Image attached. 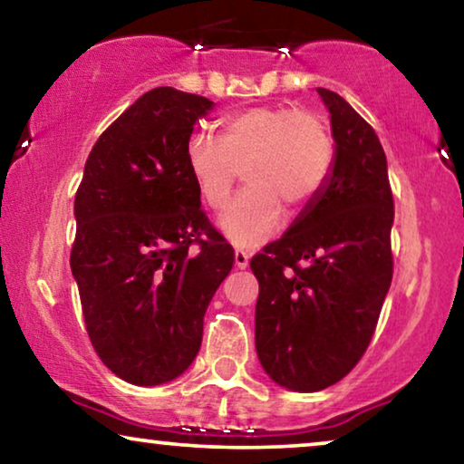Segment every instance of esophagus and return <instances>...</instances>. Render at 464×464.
Masks as SVG:
<instances>
[{
    "mask_svg": "<svg viewBox=\"0 0 464 464\" xmlns=\"http://www.w3.org/2000/svg\"><path fill=\"white\" fill-rule=\"evenodd\" d=\"M233 258H236V267H237V269H246V267H248V261H250L248 252L236 250V255H233Z\"/></svg>",
    "mask_w": 464,
    "mask_h": 464,
    "instance_id": "1",
    "label": "esophagus"
}]
</instances>
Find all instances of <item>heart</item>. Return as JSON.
<instances>
[{
	"mask_svg": "<svg viewBox=\"0 0 464 464\" xmlns=\"http://www.w3.org/2000/svg\"><path fill=\"white\" fill-rule=\"evenodd\" d=\"M184 157L197 193L212 209L227 206L242 171L248 187L220 216L218 227L239 248H256L282 227V206L296 212L324 188L335 141L316 112L256 106L225 116L218 140L195 133Z\"/></svg>",
	"mask_w": 464,
	"mask_h": 464,
	"instance_id": "obj_1",
	"label": "heart"
}]
</instances>
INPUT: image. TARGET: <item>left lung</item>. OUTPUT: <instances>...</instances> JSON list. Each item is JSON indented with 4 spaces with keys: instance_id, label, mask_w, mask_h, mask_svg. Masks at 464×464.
<instances>
[{
    "instance_id": "left-lung-1",
    "label": "left lung",
    "mask_w": 464,
    "mask_h": 464,
    "mask_svg": "<svg viewBox=\"0 0 464 464\" xmlns=\"http://www.w3.org/2000/svg\"><path fill=\"white\" fill-rule=\"evenodd\" d=\"M335 163L288 231L250 261L265 373L295 392L333 386L365 354L392 280L394 203L372 125L329 89Z\"/></svg>"
}]
</instances>
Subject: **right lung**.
Returning a JSON list of instances; mask_svg holds the SVG:
<instances>
[{
    "label": "right lung",
    "mask_w": 464,
    "mask_h": 464,
    "mask_svg": "<svg viewBox=\"0 0 464 464\" xmlns=\"http://www.w3.org/2000/svg\"><path fill=\"white\" fill-rule=\"evenodd\" d=\"M209 110L214 102L193 92L148 91L92 146L73 201L70 265L86 331L103 365L135 386L187 372L233 267L184 157Z\"/></svg>",
    "instance_id": "obj_1"
}]
</instances>
